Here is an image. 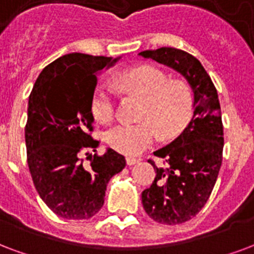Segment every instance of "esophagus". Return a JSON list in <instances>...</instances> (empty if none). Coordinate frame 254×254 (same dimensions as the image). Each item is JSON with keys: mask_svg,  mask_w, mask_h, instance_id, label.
<instances>
[{"mask_svg": "<svg viewBox=\"0 0 254 254\" xmlns=\"http://www.w3.org/2000/svg\"><path fill=\"white\" fill-rule=\"evenodd\" d=\"M126 162H127V165L128 166H132V165H136V163L139 162V159L132 158V156H127V158H126Z\"/></svg>", "mask_w": 254, "mask_h": 254, "instance_id": "obj_1", "label": "esophagus"}]
</instances>
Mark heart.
Segmentation results:
<instances>
[{"label": "heart", "mask_w": 254, "mask_h": 254, "mask_svg": "<svg viewBox=\"0 0 254 254\" xmlns=\"http://www.w3.org/2000/svg\"><path fill=\"white\" fill-rule=\"evenodd\" d=\"M116 81L123 91L144 99L143 119L152 120L165 136L178 134L188 125L191 116L192 96L184 81H169V76L154 65L135 66L120 73ZM115 106V92L107 85H99L91 104L93 118L103 123L111 120ZM152 122L144 120L114 126L107 132V143L120 154L136 155L158 138V129Z\"/></svg>", "instance_id": "1"}]
</instances>
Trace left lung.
<instances>
[{
  "mask_svg": "<svg viewBox=\"0 0 254 254\" xmlns=\"http://www.w3.org/2000/svg\"><path fill=\"white\" fill-rule=\"evenodd\" d=\"M139 56L169 66L184 76L192 92V116L186 128L154 154L165 158L154 182L142 192L144 210L165 225L184 224L199 213L220 173L224 127L217 89L199 60L177 48L143 51Z\"/></svg>",
  "mask_w": 254,
  "mask_h": 254,
  "instance_id": "8db88e82",
  "label": "left lung"
}]
</instances>
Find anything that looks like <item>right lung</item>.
Here are the masks:
<instances>
[{
	"instance_id": "1",
	"label": "right lung",
	"mask_w": 254,
	"mask_h": 254,
	"mask_svg": "<svg viewBox=\"0 0 254 254\" xmlns=\"http://www.w3.org/2000/svg\"><path fill=\"white\" fill-rule=\"evenodd\" d=\"M120 60L68 53L45 66L28 102L25 143L36 190L47 206L66 220H88L104 205L107 185L125 169V156L99 146L91 111L98 76ZM90 159L84 164L81 155Z\"/></svg>"
}]
</instances>
